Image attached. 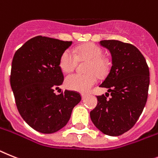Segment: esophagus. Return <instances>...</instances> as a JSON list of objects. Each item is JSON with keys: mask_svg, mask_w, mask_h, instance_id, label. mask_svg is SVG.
Masks as SVG:
<instances>
[{"mask_svg": "<svg viewBox=\"0 0 158 158\" xmlns=\"http://www.w3.org/2000/svg\"><path fill=\"white\" fill-rule=\"evenodd\" d=\"M81 95H82V98H83V99H84V98L87 97L88 95H87V94H85V93H83Z\"/></svg>", "mask_w": 158, "mask_h": 158, "instance_id": "esophagus-1", "label": "esophagus"}]
</instances>
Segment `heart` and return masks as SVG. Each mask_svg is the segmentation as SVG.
<instances>
[{"mask_svg":"<svg viewBox=\"0 0 158 158\" xmlns=\"http://www.w3.org/2000/svg\"><path fill=\"white\" fill-rule=\"evenodd\" d=\"M103 50L97 45L87 43L74 51L70 49L64 50L59 59V67L63 72L69 73L75 69L78 61L87 60L85 74L75 73L67 76L65 79L66 87L73 91L87 92L97 83L98 76L107 75L110 68V61L102 56Z\"/></svg>","mask_w":158,"mask_h":158,"instance_id":"heart-1","label":"heart"}]
</instances>
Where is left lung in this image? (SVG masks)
<instances>
[{
  "mask_svg": "<svg viewBox=\"0 0 158 158\" xmlns=\"http://www.w3.org/2000/svg\"><path fill=\"white\" fill-rule=\"evenodd\" d=\"M99 44L112 55L111 70L99 85L108 88L111 97L106 98L107 92L97 96L98 104L90 116L103 133L120 136L134 126L142 113L148 98L149 67L133 45L117 40H103Z\"/></svg>",
  "mask_w": 158,
  "mask_h": 158,
  "instance_id": "8db88e82",
  "label": "left lung"
}]
</instances>
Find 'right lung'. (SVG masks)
Segmentation results:
<instances>
[{"label": "right lung", "instance_id": "obj_1", "mask_svg": "<svg viewBox=\"0 0 158 158\" xmlns=\"http://www.w3.org/2000/svg\"><path fill=\"white\" fill-rule=\"evenodd\" d=\"M71 44L37 36L18 49L13 59L10 85L18 112L31 128L42 133L63 128L81 100L75 91L54 93L64 79L59 59Z\"/></svg>", "mask_w": 158, "mask_h": 158}]
</instances>
